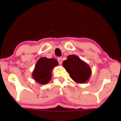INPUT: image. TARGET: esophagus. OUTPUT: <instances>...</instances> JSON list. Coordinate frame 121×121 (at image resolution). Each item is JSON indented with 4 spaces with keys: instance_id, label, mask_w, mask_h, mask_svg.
Wrapping results in <instances>:
<instances>
[{
    "instance_id": "esophagus-1",
    "label": "esophagus",
    "mask_w": 121,
    "mask_h": 121,
    "mask_svg": "<svg viewBox=\"0 0 121 121\" xmlns=\"http://www.w3.org/2000/svg\"><path fill=\"white\" fill-rule=\"evenodd\" d=\"M62 57H58V59H57V61H58L59 64H60V65H61L62 63Z\"/></svg>"
}]
</instances>
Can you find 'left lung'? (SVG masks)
Masks as SVG:
<instances>
[{
    "mask_svg": "<svg viewBox=\"0 0 121 121\" xmlns=\"http://www.w3.org/2000/svg\"><path fill=\"white\" fill-rule=\"evenodd\" d=\"M62 64L70 78L77 83L84 84L90 78L91 69L77 56L69 55Z\"/></svg>",
    "mask_w": 121,
    "mask_h": 121,
    "instance_id": "left-lung-1",
    "label": "left lung"
}]
</instances>
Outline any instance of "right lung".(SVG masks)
<instances>
[{
    "mask_svg": "<svg viewBox=\"0 0 121 121\" xmlns=\"http://www.w3.org/2000/svg\"><path fill=\"white\" fill-rule=\"evenodd\" d=\"M58 65L57 60L54 58L40 57L36 63L32 76L39 84H47L51 79V71Z\"/></svg>",
    "mask_w": 121,
    "mask_h": 121,
    "instance_id": "obj_1",
    "label": "right lung"
}]
</instances>
